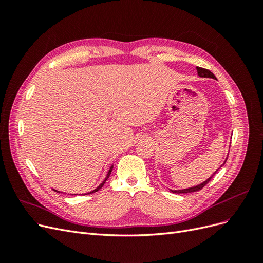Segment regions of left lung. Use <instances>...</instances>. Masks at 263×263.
Instances as JSON below:
<instances>
[{
  "label": "left lung",
  "mask_w": 263,
  "mask_h": 263,
  "mask_svg": "<svg viewBox=\"0 0 263 263\" xmlns=\"http://www.w3.org/2000/svg\"><path fill=\"white\" fill-rule=\"evenodd\" d=\"M196 70H197V76L198 77H201V78H212V79H216V77H215L210 70H208V69H204V68H200V67H196ZM226 160H227V158H226ZM226 160L224 161V163H222L221 165H224L225 164V162H226ZM220 165V166H221ZM218 171V169L215 171L212 176L208 179V180H205L204 182H202L201 184H197V185H195V186H192V187H189V189H183V190H170L172 193H178V194H180V193H191V192H196V191H200V190H202L206 184H208V183L211 181V179H212V177L214 176L215 173H216Z\"/></svg>",
  "instance_id": "left-lung-1"
}]
</instances>
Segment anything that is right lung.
Returning <instances> with one entry per match:
<instances>
[{
  "label": "right lung",
  "instance_id": "add662e5",
  "mask_svg": "<svg viewBox=\"0 0 263 263\" xmlns=\"http://www.w3.org/2000/svg\"><path fill=\"white\" fill-rule=\"evenodd\" d=\"M113 166H114V164H112V165H110V168L108 169V171H107V174H106V177H105V179L104 180H103L102 181V183H101V184L97 187V189H94L93 191H91V192H87V193H85L84 195H86V194H92V193H94V192H98V191L100 190V189H102V186L103 185H104V183L106 182V180L109 178V174H110V172H112V170H113ZM55 191V192H58V193H62V192H59V191H57V190H54ZM77 195V194H76Z\"/></svg>",
  "mask_w": 263,
  "mask_h": 263
}]
</instances>
